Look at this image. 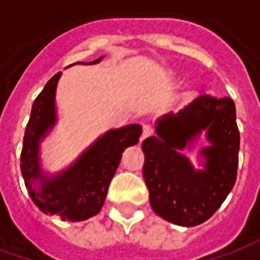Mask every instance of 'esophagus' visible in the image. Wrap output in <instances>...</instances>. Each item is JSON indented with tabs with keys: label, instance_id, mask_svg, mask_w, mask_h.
Masks as SVG:
<instances>
[{
	"label": "esophagus",
	"instance_id": "obj_1",
	"mask_svg": "<svg viewBox=\"0 0 260 260\" xmlns=\"http://www.w3.org/2000/svg\"><path fill=\"white\" fill-rule=\"evenodd\" d=\"M153 134V129L150 125H143V131H142V136H141V142L143 139H146L147 136H150Z\"/></svg>",
	"mask_w": 260,
	"mask_h": 260
}]
</instances>
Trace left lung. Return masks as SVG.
Returning a JSON list of instances; mask_svg holds the SVG:
<instances>
[{
  "mask_svg": "<svg viewBox=\"0 0 260 260\" xmlns=\"http://www.w3.org/2000/svg\"><path fill=\"white\" fill-rule=\"evenodd\" d=\"M156 135L143 141V178L156 214L170 223L193 227L216 213L237 180L240 131L234 102L201 96L177 114L160 117ZM203 133L204 167L195 169L182 153Z\"/></svg>",
  "mask_w": 260,
  "mask_h": 260,
  "instance_id": "left-lung-1",
  "label": "left lung"
}]
</instances>
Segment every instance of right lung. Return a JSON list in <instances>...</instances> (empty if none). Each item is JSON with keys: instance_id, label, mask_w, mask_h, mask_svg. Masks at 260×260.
<instances>
[{"instance_id": "right-lung-1", "label": "right lung", "mask_w": 260, "mask_h": 260, "mask_svg": "<svg viewBox=\"0 0 260 260\" xmlns=\"http://www.w3.org/2000/svg\"><path fill=\"white\" fill-rule=\"evenodd\" d=\"M102 59L100 57L86 65L99 64ZM61 72L54 75L31 106L23 136L20 170L31 201L44 214L82 221L102 210L122 153L139 142L142 126L129 124L104 132L67 169L47 174L42 169L40 145L58 121L55 90Z\"/></svg>"}]
</instances>
